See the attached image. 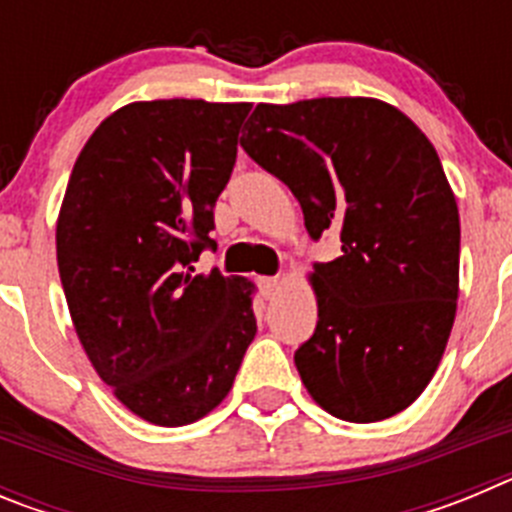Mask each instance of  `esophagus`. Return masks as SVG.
<instances>
[{"instance_id": "esophagus-1", "label": "esophagus", "mask_w": 512, "mask_h": 512, "mask_svg": "<svg viewBox=\"0 0 512 512\" xmlns=\"http://www.w3.org/2000/svg\"><path fill=\"white\" fill-rule=\"evenodd\" d=\"M259 284H261V292H264L266 297H271L274 292H277L279 284H282V282H279V277H261Z\"/></svg>"}]
</instances>
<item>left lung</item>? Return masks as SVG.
I'll list each match as a JSON object with an SVG mask.
<instances>
[{
  "mask_svg": "<svg viewBox=\"0 0 512 512\" xmlns=\"http://www.w3.org/2000/svg\"><path fill=\"white\" fill-rule=\"evenodd\" d=\"M241 146L297 197L312 241L318 325L295 351L307 392L348 423L413 405L449 341L459 297V210L431 140L369 97L256 104Z\"/></svg>",
  "mask_w": 512,
  "mask_h": 512,
  "instance_id": "left-lung-1",
  "label": "left lung"
}]
</instances>
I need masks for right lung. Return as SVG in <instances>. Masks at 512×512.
<instances>
[{
    "instance_id": "1",
    "label": "right lung",
    "mask_w": 512,
    "mask_h": 512,
    "mask_svg": "<svg viewBox=\"0 0 512 512\" xmlns=\"http://www.w3.org/2000/svg\"><path fill=\"white\" fill-rule=\"evenodd\" d=\"M248 102L153 99L112 112L81 148L56 225L76 336L117 400L187 425L225 400L256 336L253 284L192 274L215 246Z\"/></svg>"
}]
</instances>
